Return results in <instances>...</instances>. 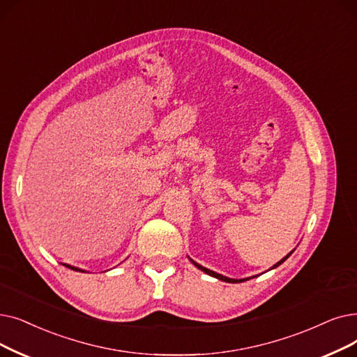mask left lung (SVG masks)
<instances>
[{
    "label": "left lung",
    "instance_id": "8db88e82",
    "mask_svg": "<svg viewBox=\"0 0 357 357\" xmlns=\"http://www.w3.org/2000/svg\"><path fill=\"white\" fill-rule=\"evenodd\" d=\"M291 252H293V251H291ZM291 252H290V254H287L283 259L278 261L277 264H274L271 268H275V267L280 266L282 262H284V261L291 255ZM191 262H192V264H194L197 268H199L201 271H204V273H207V274H210V275H213V277H215V278H219V280H222V282H227V283H242V282L250 280V278H239V280H236V278H229V277H225V275H222V274H219V273H214V271H211V270H208V268H206V267H203V266L197 264V262H195V261H192V259H191Z\"/></svg>",
    "mask_w": 357,
    "mask_h": 357
}]
</instances>
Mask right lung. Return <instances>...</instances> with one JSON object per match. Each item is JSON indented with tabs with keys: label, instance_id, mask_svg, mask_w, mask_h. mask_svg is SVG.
<instances>
[{
	"label": "right lung",
	"instance_id": "obj_1",
	"mask_svg": "<svg viewBox=\"0 0 357 357\" xmlns=\"http://www.w3.org/2000/svg\"><path fill=\"white\" fill-rule=\"evenodd\" d=\"M71 270H74V271H83V270H80V268H77V267H71V266H68Z\"/></svg>",
	"mask_w": 357,
	"mask_h": 357
}]
</instances>
